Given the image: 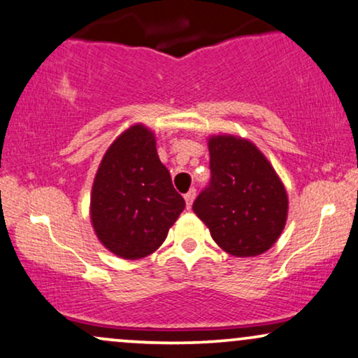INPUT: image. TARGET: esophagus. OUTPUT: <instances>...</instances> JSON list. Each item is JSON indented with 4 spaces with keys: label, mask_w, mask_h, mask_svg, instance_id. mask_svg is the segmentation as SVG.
Here are the masks:
<instances>
[{
    "label": "esophagus",
    "mask_w": 358,
    "mask_h": 358,
    "mask_svg": "<svg viewBox=\"0 0 358 358\" xmlns=\"http://www.w3.org/2000/svg\"><path fill=\"white\" fill-rule=\"evenodd\" d=\"M195 195H196L195 188H192L190 192L185 193V201H187V208H188V210L192 208V203H193V200H195Z\"/></svg>",
    "instance_id": "34e87169"
}]
</instances>
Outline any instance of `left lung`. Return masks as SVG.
Wrapping results in <instances>:
<instances>
[{
  "label": "left lung",
  "mask_w": 358,
  "mask_h": 358,
  "mask_svg": "<svg viewBox=\"0 0 358 358\" xmlns=\"http://www.w3.org/2000/svg\"><path fill=\"white\" fill-rule=\"evenodd\" d=\"M208 150L212 176L193 201V212L227 253L260 255L277 242L285 227V188L250 141L218 135L210 138Z\"/></svg>",
  "instance_id": "obj_1"
}]
</instances>
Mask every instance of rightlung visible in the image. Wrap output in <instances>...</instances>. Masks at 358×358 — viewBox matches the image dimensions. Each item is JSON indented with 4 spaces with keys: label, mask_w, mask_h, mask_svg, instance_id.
Masks as SVG:
<instances>
[{
    "label": "right lung",
    "mask_w": 358,
    "mask_h": 358,
    "mask_svg": "<svg viewBox=\"0 0 358 358\" xmlns=\"http://www.w3.org/2000/svg\"><path fill=\"white\" fill-rule=\"evenodd\" d=\"M183 208L153 133L143 124L128 128L106 150L93 182L90 215L100 242L127 260L143 258L165 242Z\"/></svg>",
    "instance_id": "add662e5"
}]
</instances>
